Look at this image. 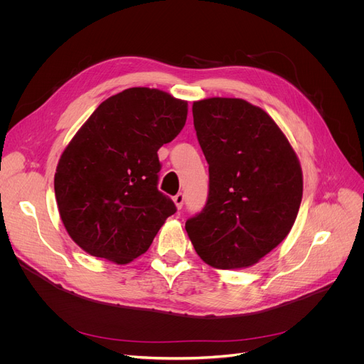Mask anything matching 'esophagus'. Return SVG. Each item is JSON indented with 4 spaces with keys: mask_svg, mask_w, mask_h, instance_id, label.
<instances>
[{
    "mask_svg": "<svg viewBox=\"0 0 364 364\" xmlns=\"http://www.w3.org/2000/svg\"><path fill=\"white\" fill-rule=\"evenodd\" d=\"M172 200H174L177 209H181V206H183V203H184V195H183V193H178V195H176L174 198H172Z\"/></svg>",
    "mask_w": 364,
    "mask_h": 364,
    "instance_id": "esophagus-1",
    "label": "esophagus"
}]
</instances>
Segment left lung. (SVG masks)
Returning <instances> with one entry per match:
<instances>
[{
	"instance_id": "8db88e82",
	"label": "left lung",
	"mask_w": 364,
	"mask_h": 364,
	"mask_svg": "<svg viewBox=\"0 0 364 364\" xmlns=\"http://www.w3.org/2000/svg\"><path fill=\"white\" fill-rule=\"evenodd\" d=\"M192 110L209 195L187 220V235L208 265L247 269L291 232L302 199L299 159L270 114L250 102L211 97Z\"/></svg>"
}]
</instances>
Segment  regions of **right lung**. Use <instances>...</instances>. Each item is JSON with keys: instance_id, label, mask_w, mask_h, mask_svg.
I'll return each instance as SVG.
<instances>
[{"instance_id": "right-lung-1", "label": "right lung", "mask_w": 364, "mask_h": 364, "mask_svg": "<svg viewBox=\"0 0 364 364\" xmlns=\"http://www.w3.org/2000/svg\"><path fill=\"white\" fill-rule=\"evenodd\" d=\"M187 119V102L147 87L105 100L75 134L54 174L68 235L92 257L128 264L177 209L158 190V150Z\"/></svg>"}]
</instances>
